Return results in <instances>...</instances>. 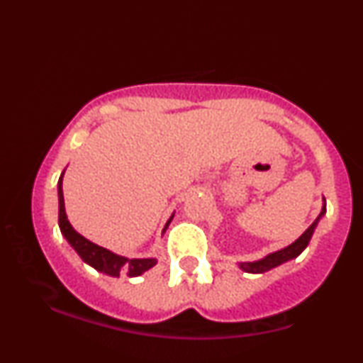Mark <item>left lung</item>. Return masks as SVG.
<instances>
[{"instance_id": "left-lung-1", "label": "left lung", "mask_w": 363, "mask_h": 363, "mask_svg": "<svg viewBox=\"0 0 363 363\" xmlns=\"http://www.w3.org/2000/svg\"><path fill=\"white\" fill-rule=\"evenodd\" d=\"M324 213H326V201H324L323 210H320V213H319L318 218L314 220V223H312L311 227L307 228V230L303 232V234L298 237V239L295 240L294 244H290L289 247L280 249V251H277V252L268 254V256L262 257V259H259V261L240 262V268H242L244 272H247V273H264V272H268V269L277 268V266L283 264V262H286V261L294 259V257H297L298 254H301L303 249L307 247V244H309L312 234H314L315 227H318L320 216H323Z\"/></svg>"}]
</instances>
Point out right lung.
I'll return each instance as SVG.
<instances>
[{"label": "right lung", "mask_w": 363, "mask_h": 363, "mask_svg": "<svg viewBox=\"0 0 363 363\" xmlns=\"http://www.w3.org/2000/svg\"><path fill=\"white\" fill-rule=\"evenodd\" d=\"M62 174L60 181H57V198H60V228H61V234L65 235V239L68 240L69 244H72V247L78 252V256H80L86 264H90L91 268H95L101 273L109 274V277H119V274L140 277L141 273L148 272L150 268H153V266L157 264L155 257H147V259H128V257L118 256V254L107 251V249L101 247V245L90 242L89 239H85V237L80 235L77 230H74L72 223H69L68 218H66L65 196H62ZM172 216L169 218L165 228L169 227Z\"/></svg>", "instance_id": "add662e5"}]
</instances>
